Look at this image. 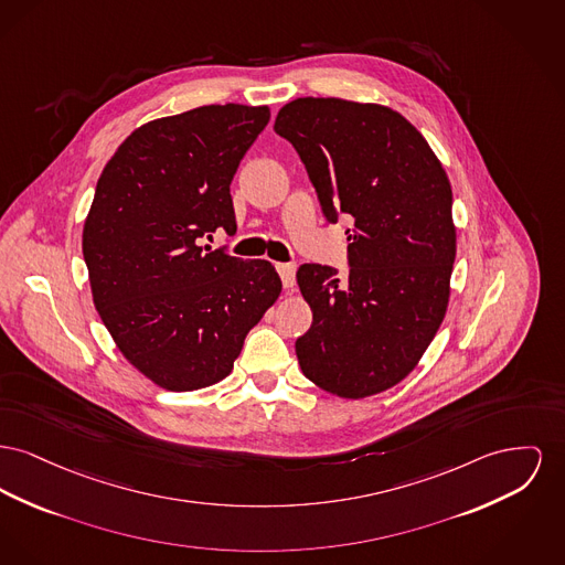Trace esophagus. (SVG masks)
<instances>
[{
	"label": "esophagus",
	"instance_id": "obj_1",
	"mask_svg": "<svg viewBox=\"0 0 565 565\" xmlns=\"http://www.w3.org/2000/svg\"><path fill=\"white\" fill-rule=\"evenodd\" d=\"M277 273H279L281 281H284V288H286V290H292L295 284H297V265H292V263H281V265H277Z\"/></svg>",
	"mask_w": 565,
	"mask_h": 565
}]
</instances>
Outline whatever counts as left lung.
Segmentation results:
<instances>
[{"label":"left lung","mask_w":565,"mask_h":565,"mask_svg":"<svg viewBox=\"0 0 565 565\" xmlns=\"http://www.w3.org/2000/svg\"><path fill=\"white\" fill-rule=\"evenodd\" d=\"M299 153L322 213L348 228L350 270L302 265L311 329L299 365L337 397L363 398L398 384L439 329L457 254L446 170L403 115L341 98H299L275 119Z\"/></svg>","instance_id":"obj_1"}]
</instances>
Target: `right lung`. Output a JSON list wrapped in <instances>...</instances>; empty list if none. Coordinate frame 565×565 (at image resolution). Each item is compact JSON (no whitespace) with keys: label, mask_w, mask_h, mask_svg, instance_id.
Segmentation results:
<instances>
[{"label":"right lung","mask_w":565,"mask_h":565,"mask_svg":"<svg viewBox=\"0 0 565 565\" xmlns=\"http://www.w3.org/2000/svg\"><path fill=\"white\" fill-rule=\"evenodd\" d=\"M268 106L211 104L134 130L102 170L83 228L94 305L121 354L185 393L233 371L281 292L266 260L200 245L236 233L231 183Z\"/></svg>","instance_id":"right-lung-1"}]
</instances>
